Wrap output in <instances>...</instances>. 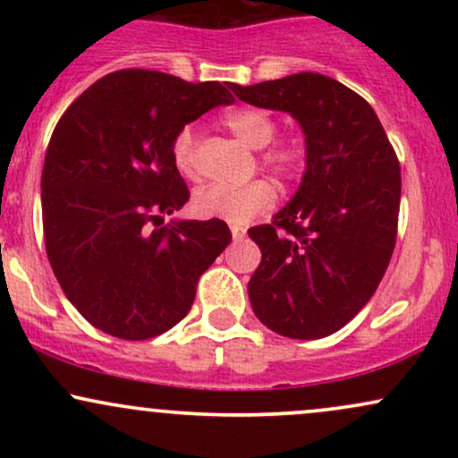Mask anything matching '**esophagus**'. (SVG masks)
Wrapping results in <instances>:
<instances>
[{
	"mask_svg": "<svg viewBox=\"0 0 458 458\" xmlns=\"http://www.w3.org/2000/svg\"><path fill=\"white\" fill-rule=\"evenodd\" d=\"M230 233H233L234 241L245 239V228H241V225H230Z\"/></svg>",
	"mask_w": 458,
	"mask_h": 458,
	"instance_id": "1",
	"label": "esophagus"
}]
</instances>
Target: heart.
I'll use <instances>...</instances> for the list:
<instances>
[{
    "label": "heart",
    "instance_id": "b5f03b06",
    "mask_svg": "<svg viewBox=\"0 0 458 458\" xmlns=\"http://www.w3.org/2000/svg\"><path fill=\"white\" fill-rule=\"evenodd\" d=\"M224 123L250 148H260V165L280 181H293L299 176L303 163V150L297 141H273L277 133L276 120L265 109L239 107L224 115ZM172 161L181 174L191 176L196 172V131L182 127L172 140ZM276 189L269 181H251L241 187L207 185L193 193V211L199 217L224 219L234 225H245L259 215L267 213L276 204Z\"/></svg>",
    "mask_w": 458,
    "mask_h": 458
}]
</instances>
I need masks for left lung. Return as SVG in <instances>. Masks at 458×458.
Instances as JSON below:
<instances>
[{
	"label": "left lung",
	"mask_w": 458,
	"mask_h": 458,
	"mask_svg": "<svg viewBox=\"0 0 458 458\" xmlns=\"http://www.w3.org/2000/svg\"><path fill=\"white\" fill-rule=\"evenodd\" d=\"M241 101L288 112L306 135V174L271 224L247 234L262 260L247 293L276 334L317 340L370 301L396 245L401 163L375 109L318 72L236 86Z\"/></svg>",
	"instance_id": "1"
}]
</instances>
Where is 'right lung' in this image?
<instances>
[{"mask_svg":"<svg viewBox=\"0 0 458 458\" xmlns=\"http://www.w3.org/2000/svg\"><path fill=\"white\" fill-rule=\"evenodd\" d=\"M233 101L219 81L124 68L62 114L40 181L45 247L68 301L97 329L148 340L191 310L233 234L222 219L163 224L189 199L172 140Z\"/></svg>","mask_w":458,"mask_h":458,"instance_id":"obj_1","label":"right lung"}]
</instances>
